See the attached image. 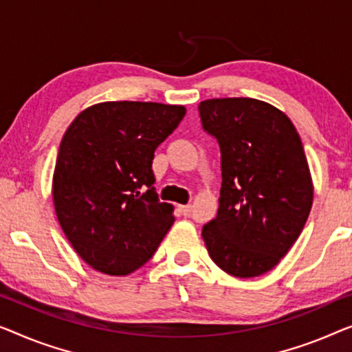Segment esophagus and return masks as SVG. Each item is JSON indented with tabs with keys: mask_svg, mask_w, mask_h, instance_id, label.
Here are the masks:
<instances>
[{
	"mask_svg": "<svg viewBox=\"0 0 352 352\" xmlns=\"http://www.w3.org/2000/svg\"><path fill=\"white\" fill-rule=\"evenodd\" d=\"M178 209H180V212L183 215H190L191 214V206H178Z\"/></svg>",
	"mask_w": 352,
	"mask_h": 352,
	"instance_id": "34e87169",
	"label": "esophagus"
}]
</instances>
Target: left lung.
Listing matches in <instances>:
<instances>
[{
    "mask_svg": "<svg viewBox=\"0 0 352 352\" xmlns=\"http://www.w3.org/2000/svg\"><path fill=\"white\" fill-rule=\"evenodd\" d=\"M202 127L221 151L219 212L202 226L214 263L236 277L268 273L298 239L314 186L295 126L249 97L199 103Z\"/></svg>",
    "mask_w": 352,
    "mask_h": 352,
    "instance_id": "8db88e82",
    "label": "left lung"
}]
</instances>
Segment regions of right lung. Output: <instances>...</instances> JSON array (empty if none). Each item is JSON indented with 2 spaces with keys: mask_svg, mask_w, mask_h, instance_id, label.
I'll list each match as a JSON object with an SVG mask.
<instances>
[{
  "mask_svg": "<svg viewBox=\"0 0 352 352\" xmlns=\"http://www.w3.org/2000/svg\"><path fill=\"white\" fill-rule=\"evenodd\" d=\"M183 105L103 102L68 126L52 177L57 220L96 271L127 276L151 258L174 223L160 202L153 157L185 116Z\"/></svg>",
  "mask_w": 352,
  "mask_h": 352,
  "instance_id": "obj_1",
  "label": "right lung"
}]
</instances>
